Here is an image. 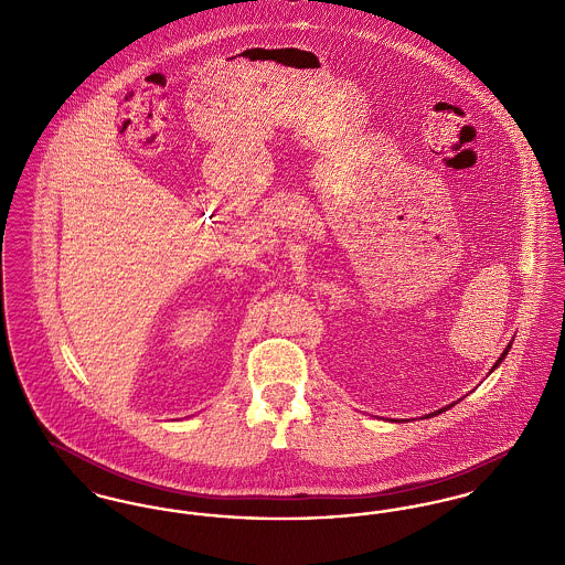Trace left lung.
<instances>
[{"label":"left lung","mask_w":565,"mask_h":565,"mask_svg":"<svg viewBox=\"0 0 565 565\" xmlns=\"http://www.w3.org/2000/svg\"><path fill=\"white\" fill-rule=\"evenodd\" d=\"M510 348H512V342H510V344H508V348H505V350H503V352H501V356H499V359H497V363H494V365H492V370H490V372H494V370H497V367H499V365H501V361H503V359H505V356H508V352H510ZM451 406H454V404H449V406H445V408H438V411H435V413H430V415H426V419H428V417H436V415H440V413H445V411H447V408H451Z\"/></svg>","instance_id":"left-lung-1"}]
</instances>
